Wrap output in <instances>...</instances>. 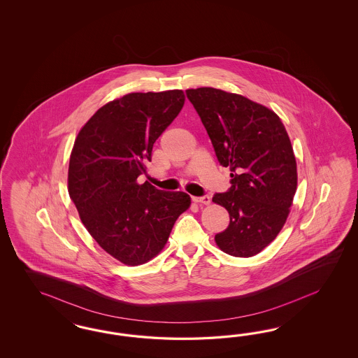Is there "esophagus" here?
Returning <instances> with one entry per match:
<instances>
[{
  "mask_svg": "<svg viewBox=\"0 0 358 358\" xmlns=\"http://www.w3.org/2000/svg\"><path fill=\"white\" fill-rule=\"evenodd\" d=\"M193 201L196 202V203H203V205H208L210 203V201H211V198H210V195H202V196H193Z\"/></svg>",
  "mask_w": 358,
  "mask_h": 358,
  "instance_id": "1",
  "label": "esophagus"
}]
</instances>
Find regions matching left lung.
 <instances>
[{
    "instance_id": "8db88e82",
    "label": "left lung",
    "mask_w": 358,
    "mask_h": 358,
    "mask_svg": "<svg viewBox=\"0 0 358 358\" xmlns=\"http://www.w3.org/2000/svg\"><path fill=\"white\" fill-rule=\"evenodd\" d=\"M213 143L217 162L229 168L231 187L213 202L226 207L228 227L217 247L235 257L257 255L283 227L296 190L292 141L280 117L248 98L214 87L187 89Z\"/></svg>"
}]
</instances>
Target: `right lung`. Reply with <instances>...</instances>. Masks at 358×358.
<instances>
[{
  "mask_svg": "<svg viewBox=\"0 0 358 358\" xmlns=\"http://www.w3.org/2000/svg\"><path fill=\"white\" fill-rule=\"evenodd\" d=\"M184 102L182 90L130 93L97 110L77 135L69 159V196L89 234L126 265L153 259L190 206L184 192L136 182L147 173L153 143Z\"/></svg>",
  "mask_w": 358,
  "mask_h": 358,
  "instance_id": "right-lung-1",
  "label": "right lung"
}]
</instances>
